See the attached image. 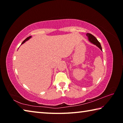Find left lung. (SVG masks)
Instances as JSON below:
<instances>
[{
  "label": "left lung",
  "instance_id": "8db88e82",
  "mask_svg": "<svg viewBox=\"0 0 123 123\" xmlns=\"http://www.w3.org/2000/svg\"><path fill=\"white\" fill-rule=\"evenodd\" d=\"M86 36L88 37V40L90 42L93 43V44H94V45H96L99 48L102 50V48L100 43L97 40V39L95 38V37L93 36V35L89 34V33H87L86 34Z\"/></svg>",
  "mask_w": 123,
  "mask_h": 123
}]
</instances>
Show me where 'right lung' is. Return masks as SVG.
<instances>
[{
  "label": "right lung",
  "mask_w": 123,
  "mask_h": 123,
  "mask_svg": "<svg viewBox=\"0 0 123 123\" xmlns=\"http://www.w3.org/2000/svg\"><path fill=\"white\" fill-rule=\"evenodd\" d=\"M31 36H29V37H27V38H26L25 39V40H24L22 44H23V43H24L26 41H28V40H29V39H30V38H31Z\"/></svg>",
  "instance_id": "add662e5"
}]
</instances>
